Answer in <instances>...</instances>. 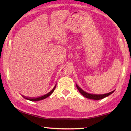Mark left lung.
Returning a JSON list of instances; mask_svg holds the SVG:
<instances>
[{
  "label": "left lung",
  "mask_w": 131,
  "mask_h": 131,
  "mask_svg": "<svg viewBox=\"0 0 131 131\" xmlns=\"http://www.w3.org/2000/svg\"><path fill=\"white\" fill-rule=\"evenodd\" d=\"M76 86L79 92L81 93L83 96H84L85 97L89 99H92V100H101L105 98L106 97H107L108 96L110 95L111 94H112L115 91V90H114L112 92H110L109 93H107L105 94H91V93H89L86 92L84 91L83 90H82L78 85L76 84Z\"/></svg>",
  "instance_id": "1"
}]
</instances>
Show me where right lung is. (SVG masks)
I'll list each match as a JSON object with an SVG mask.
<instances>
[{"instance_id": "right-lung-1", "label": "right lung", "mask_w": 131, "mask_h": 131, "mask_svg": "<svg viewBox=\"0 0 131 131\" xmlns=\"http://www.w3.org/2000/svg\"><path fill=\"white\" fill-rule=\"evenodd\" d=\"M56 85H54V87H53V88L52 89V91H51L49 92H48V93H47L46 94H44V95L41 96V97H37V98H27V97H25L24 96H23L24 98L26 99V100H30V101H40V100H42L43 99H46L47 97H49L51 94L53 92L54 90H55L56 88Z\"/></svg>"}]
</instances>
